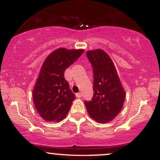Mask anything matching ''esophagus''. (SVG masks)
<instances>
[{
	"mask_svg": "<svg viewBox=\"0 0 160 160\" xmlns=\"http://www.w3.org/2000/svg\"><path fill=\"white\" fill-rule=\"evenodd\" d=\"M76 96L78 98H80L82 97V94L81 93H77Z\"/></svg>",
	"mask_w": 160,
	"mask_h": 160,
	"instance_id": "esophagus-1",
	"label": "esophagus"
}]
</instances>
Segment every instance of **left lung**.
<instances>
[{
    "mask_svg": "<svg viewBox=\"0 0 160 160\" xmlns=\"http://www.w3.org/2000/svg\"><path fill=\"white\" fill-rule=\"evenodd\" d=\"M87 58L93 68L94 95L85 101L90 116L97 122L112 120L122 110L125 98L116 69L109 56L103 50L88 51Z\"/></svg>",
    "mask_w": 160,
    "mask_h": 160,
    "instance_id": "obj_1",
    "label": "left lung"
}]
</instances>
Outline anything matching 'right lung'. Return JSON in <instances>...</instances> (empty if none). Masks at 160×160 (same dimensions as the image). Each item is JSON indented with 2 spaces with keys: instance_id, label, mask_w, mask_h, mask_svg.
Instances as JSON below:
<instances>
[{
  "instance_id": "right-lung-1",
  "label": "right lung",
  "mask_w": 160,
  "mask_h": 160,
  "mask_svg": "<svg viewBox=\"0 0 160 160\" xmlns=\"http://www.w3.org/2000/svg\"><path fill=\"white\" fill-rule=\"evenodd\" d=\"M83 52V50L59 48L44 62L32 91L35 107L44 120L59 122L68 114L75 95L64 73Z\"/></svg>"
}]
</instances>
